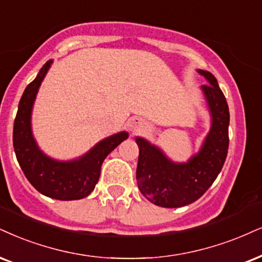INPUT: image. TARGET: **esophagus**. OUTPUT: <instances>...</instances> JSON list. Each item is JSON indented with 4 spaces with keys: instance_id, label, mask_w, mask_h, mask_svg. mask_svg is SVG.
Here are the masks:
<instances>
[{
    "instance_id": "1",
    "label": "esophagus",
    "mask_w": 262,
    "mask_h": 262,
    "mask_svg": "<svg viewBox=\"0 0 262 262\" xmlns=\"http://www.w3.org/2000/svg\"><path fill=\"white\" fill-rule=\"evenodd\" d=\"M142 125H143V121L140 118H132L130 122H128V127L132 131H137L138 128L142 127Z\"/></svg>"
}]
</instances>
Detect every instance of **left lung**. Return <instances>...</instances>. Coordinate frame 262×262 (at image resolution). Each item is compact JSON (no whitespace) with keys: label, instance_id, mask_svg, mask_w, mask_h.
<instances>
[{"label":"left lung","instance_id":"left-lung-1","mask_svg":"<svg viewBox=\"0 0 262 262\" xmlns=\"http://www.w3.org/2000/svg\"><path fill=\"white\" fill-rule=\"evenodd\" d=\"M209 83L202 86L211 128L199 153L187 163H173L160 148L136 137L140 148L136 180L141 193L163 208H180L198 200L214 183L227 157L230 112L217 80L211 73L198 70Z\"/></svg>","mask_w":262,"mask_h":262}]
</instances>
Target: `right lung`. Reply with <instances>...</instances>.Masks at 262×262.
<instances>
[{"instance_id":"right-lung-1","label":"right lung","mask_w":262,"mask_h":262,"mask_svg":"<svg viewBox=\"0 0 262 262\" xmlns=\"http://www.w3.org/2000/svg\"><path fill=\"white\" fill-rule=\"evenodd\" d=\"M52 60L41 68L23 93L13 127V147L23 172L41 194L58 200L85 198L95 189L103 161L113 149L128 137L127 132L105 138L85 156L72 161H58L40 150L31 132V111L42 80Z\"/></svg>"}]
</instances>
